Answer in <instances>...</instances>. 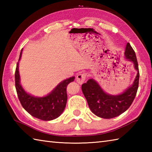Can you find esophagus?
Masks as SVG:
<instances>
[{
	"mask_svg": "<svg viewBox=\"0 0 152 152\" xmlns=\"http://www.w3.org/2000/svg\"><path fill=\"white\" fill-rule=\"evenodd\" d=\"M86 73H80L76 76V82H78L79 84H82V83L85 82L86 78Z\"/></svg>",
	"mask_w": 152,
	"mask_h": 152,
	"instance_id": "1",
	"label": "esophagus"
}]
</instances>
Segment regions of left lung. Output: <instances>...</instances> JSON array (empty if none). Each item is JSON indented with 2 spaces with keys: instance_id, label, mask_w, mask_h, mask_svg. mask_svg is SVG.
Returning a JSON list of instances; mask_svg holds the SVG:
<instances>
[{
  "instance_id": "8db88e82",
  "label": "left lung",
  "mask_w": 152,
  "mask_h": 152,
  "mask_svg": "<svg viewBox=\"0 0 152 152\" xmlns=\"http://www.w3.org/2000/svg\"><path fill=\"white\" fill-rule=\"evenodd\" d=\"M125 56L134 63L138 73L133 86L122 94L115 96L106 94L93 79L82 86V92L90 110L98 117L110 119L121 115L130 107L137 95L139 84V69L136 54L129 42L125 48Z\"/></svg>"
}]
</instances>
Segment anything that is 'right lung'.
I'll use <instances>...</instances> for the list:
<instances>
[{
  "mask_svg": "<svg viewBox=\"0 0 152 152\" xmlns=\"http://www.w3.org/2000/svg\"><path fill=\"white\" fill-rule=\"evenodd\" d=\"M21 51L19 59L21 56ZM74 81V77L64 80L53 91L44 97H34L24 91L19 82L18 63L15 72V85L18 99L23 108L33 117L44 121L56 119L62 114L67 101L66 87Z\"/></svg>",
  "mask_w": 152,
  "mask_h": 152,
  "instance_id": "right-lung-1",
  "label": "right lung"
}]
</instances>
